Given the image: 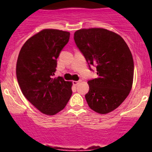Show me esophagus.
<instances>
[{
	"mask_svg": "<svg viewBox=\"0 0 152 152\" xmlns=\"http://www.w3.org/2000/svg\"><path fill=\"white\" fill-rule=\"evenodd\" d=\"M80 82V80H78V81H77V80H74L73 84H74V85L76 86V85H77V84H78Z\"/></svg>",
	"mask_w": 152,
	"mask_h": 152,
	"instance_id": "1",
	"label": "esophagus"
}]
</instances>
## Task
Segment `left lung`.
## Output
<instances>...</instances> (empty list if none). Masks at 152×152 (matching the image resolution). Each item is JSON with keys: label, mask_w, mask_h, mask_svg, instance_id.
<instances>
[{"label": "left lung", "mask_w": 152, "mask_h": 152, "mask_svg": "<svg viewBox=\"0 0 152 152\" xmlns=\"http://www.w3.org/2000/svg\"><path fill=\"white\" fill-rule=\"evenodd\" d=\"M74 39L88 64L96 68L97 78L88 82V106L97 113L112 112L132 87L134 61L129 48L119 35L103 28L78 29Z\"/></svg>", "instance_id": "left-lung-1"}]
</instances>
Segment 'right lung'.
Instances as JSON below:
<instances>
[{
	"mask_svg": "<svg viewBox=\"0 0 152 152\" xmlns=\"http://www.w3.org/2000/svg\"><path fill=\"white\" fill-rule=\"evenodd\" d=\"M70 33L44 29L26 40L19 53L16 74L24 96L42 113L62 110L72 94V81L55 75L57 58Z\"/></svg>",
	"mask_w": 152,
	"mask_h": 152,
	"instance_id": "right-lung-1",
	"label": "right lung"
}]
</instances>
